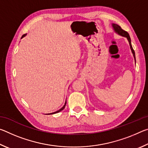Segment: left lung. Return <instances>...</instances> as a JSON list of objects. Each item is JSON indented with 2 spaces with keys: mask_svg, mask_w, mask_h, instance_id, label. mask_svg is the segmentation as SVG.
<instances>
[{
  "mask_svg": "<svg viewBox=\"0 0 148 148\" xmlns=\"http://www.w3.org/2000/svg\"><path fill=\"white\" fill-rule=\"evenodd\" d=\"M112 26H113V27H114V31H116L117 33H118L119 34L121 35V36H123L126 37V38H127V40H128V41L129 42L130 47H131V51H132V54H133V56L134 57L135 61H136V58H135V53H134V51L133 48H132V47L131 42V38H130V36H129V34L128 32H127V31H124V30H123L121 29V27H120L119 25H117V24H112Z\"/></svg>",
  "mask_w": 148,
  "mask_h": 148,
  "instance_id": "left-lung-1",
  "label": "left lung"
}]
</instances>
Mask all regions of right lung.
Instances as JSON below:
<instances>
[{"label": "right lung", "mask_w": 148, "mask_h": 148, "mask_svg": "<svg viewBox=\"0 0 148 148\" xmlns=\"http://www.w3.org/2000/svg\"><path fill=\"white\" fill-rule=\"evenodd\" d=\"M25 35H26V34H24L23 35V36H22V37H21V38H23V37H24L25 36ZM66 102H65V104H64V106H63V107H62V108H61V109H60V110H58V111H57V112H53V113L48 114H56V113H58V112H61V110H63V109L64 108V107H65V106H66Z\"/></svg>", "instance_id": "obj_1"}]
</instances>
